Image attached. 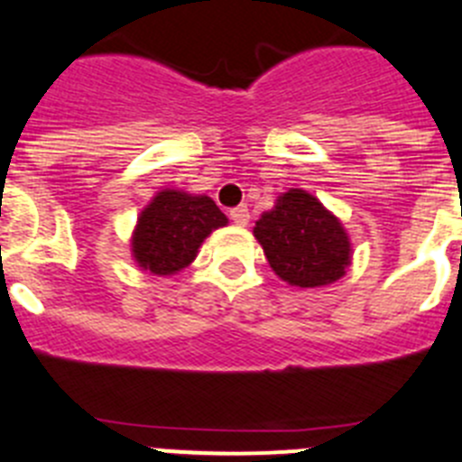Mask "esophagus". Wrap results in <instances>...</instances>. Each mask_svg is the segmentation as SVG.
I'll use <instances>...</instances> for the list:
<instances>
[{"instance_id": "esophagus-1", "label": "esophagus", "mask_w": 462, "mask_h": 462, "mask_svg": "<svg viewBox=\"0 0 462 462\" xmlns=\"http://www.w3.org/2000/svg\"><path fill=\"white\" fill-rule=\"evenodd\" d=\"M228 217L234 219L238 226H247V222H250V210H247V206H238L228 212Z\"/></svg>"}]
</instances>
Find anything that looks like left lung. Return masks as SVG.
<instances>
[{
    "instance_id": "left-lung-1",
    "label": "left lung",
    "mask_w": 462,
    "mask_h": 462,
    "mask_svg": "<svg viewBox=\"0 0 462 462\" xmlns=\"http://www.w3.org/2000/svg\"><path fill=\"white\" fill-rule=\"evenodd\" d=\"M273 273L298 289L328 287L352 266V240L340 219L305 189H289L254 224Z\"/></svg>"
}]
</instances>
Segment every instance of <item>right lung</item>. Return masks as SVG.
Returning <instances> with one entry per match:
<instances>
[{
	"instance_id": "right-lung-1",
	"label": "right lung",
	"mask_w": 462,
	"mask_h": 462,
	"mask_svg": "<svg viewBox=\"0 0 462 462\" xmlns=\"http://www.w3.org/2000/svg\"><path fill=\"white\" fill-rule=\"evenodd\" d=\"M228 219L210 196L162 189L141 210L132 234V259L150 275L169 277L185 271L203 240Z\"/></svg>"
}]
</instances>
